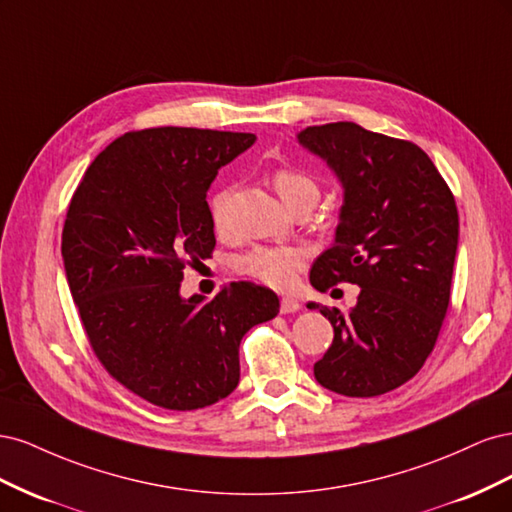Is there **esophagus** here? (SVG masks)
Returning <instances> with one entry per match:
<instances>
[{"label":"esophagus","mask_w":512,"mask_h":512,"mask_svg":"<svg viewBox=\"0 0 512 512\" xmlns=\"http://www.w3.org/2000/svg\"><path fill=\"white\" fill-rule=\"evenodd\" d=\"M280 309H282V314H294V312H299V309H301V303L297 299L286 297V299H282Z\"/></svg>","instance_id":"esophagus-1"}]
</instances>
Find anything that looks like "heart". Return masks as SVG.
Returning a JSON list of instances; mask_svg holds the SVG:
<instances>
[{
	"label": "heart",
	"mask_w": 512,
	"mask_h": 512,
	"mask_svg": "<svg viewBox=\"0 0 512 512\" xmlns=\"http://www.w3.org/2000/svg\"><path fill=\"white\" fill-rule=\"evenodd\" d=\"M273 185L284 203L294 211L303 205H316L320 198V183L303 168L297 166H280L273 170ZM230 192L224 190L215 194L211 200V218L215 228L224 232L226 228V207ZM307 252L301 247H256L250 254L239 260L241 271L256 277L262 284L277 290H288L297 282L299 271L305 267Z\"/></svg>",
	"instance_id": "heart-1"
}]
</instances>
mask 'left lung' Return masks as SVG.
<instances>
[{
  "mask_svg": "<svg viewBox=\"0 0 512 512\" xmlns=\"http://www.w3.org/2000/svg\"><path fill=\"white\" fill-rule=\"evenodd\" d=\"M297 138L344 188L335 243L316 258L309 282L320 292L361 286L348 314L307 305L335 331L314 376L346 397L384 395L414 378L436 346L459 241L455 196L410 141L352 121L309 126Z\"/></svg>",
  "mask_w": 512,
  "mask_h": 512,
  "instance_id": "1",
  "label": "left lung"
}]
</instances>
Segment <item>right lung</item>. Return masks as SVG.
<instances>
[{
    "label": "right lung",
    "instance_id": "right-lung-1",
    "mask_svg": "<svg viewBox=\"0 0 512 512\" xmlns=\"http://www.w3.org/2000/svg\"><path fill=\"white\" fill-rule=\"evenodd\" d=\"M256 141L247 132H126L76 188L61 256L89 346L153 406L198 410L239 384L243 335L280 312L265 286L232 282L211 301L181 297L183 269L215 247L207 190Z\"/></svg>",
    "mask_w": 512,
    "mask_h": 512
}]
</instances>
